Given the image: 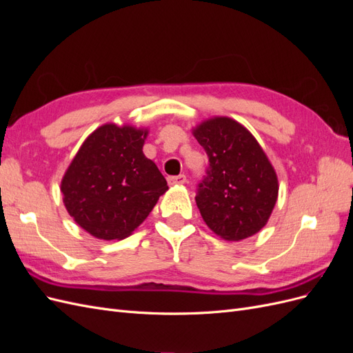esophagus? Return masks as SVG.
I'll use <instances>...</instances> for the list:
<instances>
[{
  "instance_id": "34e87169",
  "label": "esophagus",
  "mask_w": 353,
  "mask_h": 353,
  "mask_svg": "<svg viewBox=\"0 0 353 353\" xmlns=\"http://www.w3.org/2000/svg\"><path fill=\"white\" fill-rule=\"evenodd\" d=\"M168 183L170 185H183L187 183V176L183 174V175H176V176H169L168 178Z\"/></svg>"
}]
</instances>
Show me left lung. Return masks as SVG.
<instances>
[{
    "label": "left lung",
    "mask_w": 353,
    "mask_h": 353,
    "mask_svg": "<svg viewBox=\"0 0 353 353\" xmlns=\"http://www.w3.org/2000/svg\"><path fill=\"white\" fill-rule=\"evenodd\" d=\"M209 157L196 203L206 225L223 240L259 232L279 197V178L256 138L237 121L216 116L193 130Z\"/></svg>",
    "instance_id": "8db88e82"
}]
</instances>
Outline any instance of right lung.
Returning <instances> with one entry per match:
<instances>
[{
    "label": "right lung",
    "mask_w": 353,
    "mask_h": 353,
    "mask_svg": "<svg viewBox=\"0 0 353 353\" xmlns=\"http://www.w3.org/2000/svg\"><path fill=\"white\" fill-rule=\"evenodd\" d=\"M147 130L105 123L83 141L61 179L69 215L101 240H122L148 216L168 183L143 153Z\"/></svg>",
    "instance_id": "add662e5"
}]
</instances>
